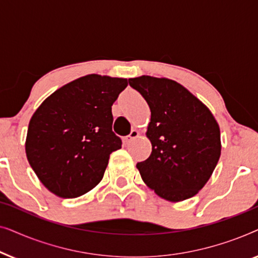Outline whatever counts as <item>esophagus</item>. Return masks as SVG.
Returning <instances> with one entry per match:
<instances>
[{
	"label": "esophagus",
	"mask_w": 258,
	"mask_h": 258,
	"mask_svg": "<svg viewBox=\"0 0 258 258\" xmlns=\"http://www.w3.org/2000/svg\"><path fill=\"white\" fill-rule=\"evenodd\" d=\"M139 130H136V129H133L132 130V133L129 134L128 136H125V139H124V141H125V143H130L132 142V141L134 140V139H136L137 136H139Z\"/></svg>",
	"instance_id": "esophagus-1"
}]
</instances>
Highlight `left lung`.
Wrapping results in <instances>:
<instances>
[{
	"mask_svg": "<svg viewBox=\"0 0 258 258\" xmlns=\"http://www.w3.org/2000/svg\"><path fill=\"white\" fill-rule=\"evenodd\" d=\"M149 105L150 156L136 164L144 183L162 199L179 202L195 196L221 156V134L211 111L175 81L129 79Z\"/></svg>",
	"mask_w": 258,
	"mask_h": 258,
	"instance_id": "left-lung-1",
	"label": "left lung"
}]
</instances>
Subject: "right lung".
<instances>
[{
	"label": "right lung",
	"instance_id": "right-lung-1",
	"mask_svg": "<svg viewBox=\"0 0 258 258\" xmlns=\"http://www.w3.org/2000/svg\"><path fill=\"white\" fill-rule=\"evenodd\" d=\"M126 86V79L91 74L59 88L34 112L26 154L49 191L75 199L101 182L109 156L122 146L111 105Z\"/></svg>",
	"mask_w": 258,
	"mask_h": 258
}]
</instances>
